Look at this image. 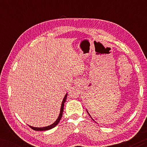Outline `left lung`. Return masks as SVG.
I'll return each instance as SVG.
<instances>
[{"instance_id": "1", "label": "left lung", "mask_w": 147, "mask_h": 147, "mask_svg": "<svg viewBox=\"0 0 147 147\" xmlns=\"http://www.w3.org/2000/svg\"><path fill=\"white\" fill-rule=\"evenodd\" d=\"M86 111H87V112H88V114H89V116H90V117H91V116H90V114H89V112H88V110H86ZM91 118H92V120H94V119H93V118H92V117H91Z\"/></svg>"}]
</instances>
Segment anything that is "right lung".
<instances>
[{
    "label": "right lung",
    "instance_id": "right-lung-1",
    "mask_svg": "<svg viewBox=\"0 0 147 147\" xmlns=\"http://www.w3.org/2000/svg\"><path fill=\"white\" fill-rule=\"evenodd\" d=\"M67 94H65V96H64L63 99V101H62V103H61V108H60V112H59V116H58V118H57V120H55V122L53 123L51 125L49 126H45V127H40V128H37V127H33V126H29L30 127H31L32 129H33L34 130H39V131H43V130H50L51 129V128H53L55 127V126H57L58 123H59L60 120H61V118L62 117V114H63V106H64V103H65V101H66V99H67Z\"/></svg>",
    "mask_w": 147,
    "mask_h": 147
}]
</instances>
